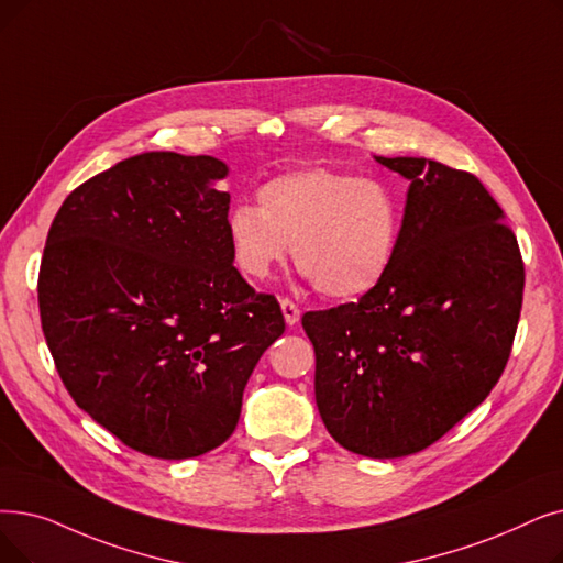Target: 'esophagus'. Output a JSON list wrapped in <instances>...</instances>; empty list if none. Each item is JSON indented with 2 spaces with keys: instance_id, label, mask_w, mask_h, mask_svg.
<instances>
[{
  "instance_id": "obj_1",
  "label": "esophagus",
  "mask_w": 563,
  "mask_h": 563,
  "mask_svg": "<svg viewBox=\"0 0 563 563\" xmlns=\"http://www.w3.org/2000/svg\"><path fill=\"white\" fill-rule=\"evenodd\" d=\"M280 308H283V314H285V322H287V327H295V324H299V320H301V310H299V306H297L295 301L280 299Z\"/></svg>"
}]
</instances>
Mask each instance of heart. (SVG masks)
<instances>
[{
  "label": "heart",
  "instance_id": "heart-1",
  "mask_svg": "<svg viewBox=\"0 0 563 563\" xmlns=\"http://www.w3.org/2000/svg\"><path fill=\"white\" fill-rule=\"evenodd\" d=\"M255 205L225 218L239 272L264 280L289 251L329 299L371 295L398 255L402 207L386 184L329 167H306L268 179Z\"/></svg>",
  "mask_w": 563,
  "mask_h": 563
}]
</instances>
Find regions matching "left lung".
I'll return each mask as SVG.
<instances>
[{
    "mask_svg": "<svg viewBox=\"0 0 563 563\" xmlns=\"http://www.w3.org/2000/svg\"><path fill=\"white\" fill-rule=\"evenodd\" d=\"M375 161L409 181L398 255L356 303L303 314L314 400L335 442L402 457L444 437L499 382L516 338L525 264L493 195L428 158Z\"/></svg>",
    "mask_w": 563,
    "mask_h": 563,
    "instance_id": "left-lung-1",
    "label": "left lung"
}]
</instances>
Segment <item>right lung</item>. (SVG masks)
Instances as JSON below:
<instances>
[{
	"label": "right lung",
	"mask_w": 563,
	"mask_h": 563,
	"mask_svg": "<svg viewBox=\"0 0 563 563\" xmlns=\"http://www.w3.org/2000/svg\"><path fill=\"white\" fill-rule=\"evenodd\" d=\"M213 156L146 152L73 190L47 232L38 308L57 373L126 446L186 460L234 432L243 388L285 331L236 272Z\"/></svg>",
	"instance_id": "add662e5"
}]
</instances>
